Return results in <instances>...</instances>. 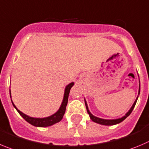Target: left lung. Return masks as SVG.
Here are the masks:
<instances>
[{
    "mask_svg": "<svg viewBox=\"0 0 149 149\" xmlns=\"http://www.w3.org/2000/svg\"><path fill=\"white\" fill-rule=\"evenodd\" d=\"M140 87H139L138 95H140ZM137 99H138V96H137V97L136 98L134 103H133V105H132V106L131 107V109H129V111H128V112L126 113V114H125L123 117H120V118H118V119H114V120H106V119H102V118H100V117H95V116H94L93 114L90 112L89 110H88V106H87V103H86V100H85V104H86V107L87 112H88V114H89L90 118H91V120L93 121V122L97 123H99V124H100V125H116V124L120 123H121L122 121H123L124 120H125V118L128 117V116L130 115V114L132 113V111H133V109H134V108L135 105H136Z\"/></svg>",
    "mask_w": 149,
    "mask_h": 149,
    "instance_id": "8db88e82",
    "label": "left lung"
}]
</instances>
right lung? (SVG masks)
Listing matches in <instances>:
<instances>
[{
    "instance_id": "right-lung-1",
    "label": "right lung",
    "mask_w": 149,
    "mask_h": 149,
    "mask_svg": "<svg viewBox=\"0 0 149 149\" xmlns=\"http://www.w3.org/2000/svg\"><path fill=\"white\" fill-rule=\"evenodd\" d=\"M74 86V83H70L69 84H68L65 88V91H64V95H63V102L61 103V107L59 108L58 111L56 113H54L52 115L49 116V117H43V118H36V117H29V116L26 115V114H24L23 112L18 110L17 109L15 104L13 103L12 100V103L13 106L16 109V110L17 111V112L22 116V117L26 121L30 123L31 125H34V126H37V127H47V126H50V125H52L54 124L60 122V121L62 120L64 114H65V108L67 106L68 103V98H69V91H70L71 88ZM9 92H10V97H11V91L9 90Z\"/></svg>"
}]
</instances>
